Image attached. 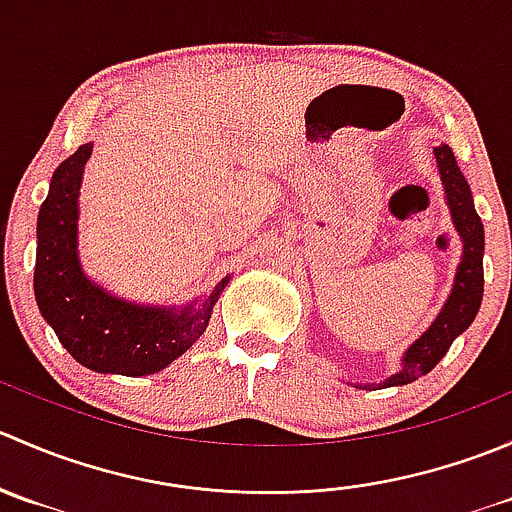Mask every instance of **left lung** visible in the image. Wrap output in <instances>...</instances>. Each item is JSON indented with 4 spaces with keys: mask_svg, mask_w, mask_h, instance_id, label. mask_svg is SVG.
<instances>
[{
    "mask_svg": "<svg viewBox=\"0 0 512 512\" xmlns=\"http://www.w3.org/2000/svg\"><path fill=\"white\" fill-rule=\"evenodd\" d=\"M436 156L438 175H441L443 193H446V205L451 210L453 227H456L458 237H461V262L453 275L451 294L443 302L441 312L431 322V327L416 339L414 344L406 347L401 356L399 371L386 376L379 384H356L359 389L374 391V389H389V386H404L416 381L418 376L428 374L438 361L446 356L451 349L453 339L461 337L476 319L480 309V299H483V223H480L476 208H473V193L468 180L463 178L461 168H458L456 156L446 143L433 148Z\"/></svg>",
    "mask_w": 512,
    "mask_h": 512,
    "instance_id": "left-lung-1",
    "label": "left lung"
}]
</instances>
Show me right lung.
<instances>
[{
	"instance_id": "obj_1",
	"label": "right lung",
	"mask_w": 512,
	"mask_h": 512,
	"mask_svg": "<svg viewBox=\"0 0 512 512\" xmlns=\"http://www.w3.org/2000/svg\"><path fill=\"white\" fill-rule=\"evenodd\" d=\"M94 143L54 170L36 223L34 297L64 349L98 374L148 376L203 337L230 277L188 304H141L108 292L79 257V190Z\"/></svg>"
}]
</instances>
